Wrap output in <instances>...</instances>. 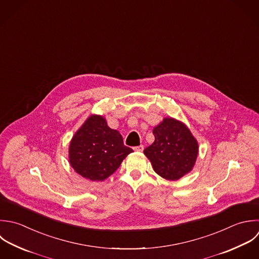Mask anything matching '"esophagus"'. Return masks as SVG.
Masks as SVG:
<instances>
[{
    "label": "esophagus",
    "mask_w": 259,
    "mask_h": 259,
    "mask_svg": "<svg viewBox=\"0 0 259 259\" xmlns=\"http://www.w3.org/2000/svg\"><path fill=\"white\" fill-rule=\"evenodd\" d=\"M133 149H134L135 151H137V152H142V151H143V149H144V147H143V145H139V146L134 147Z\"/></svg>",
    "instance_id": "1"
}]
</instances>
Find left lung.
Masks as SVG:
<instances>
[{
	"label": "left lung",
	"mask_w": 259,
	"mask_h": 259,
	"mask_svg": "<svg viewBox=\"0 0 259 259\" xmlns=\"http://www.w3.org/2000/svg\"><path fill=\"white\" fill-rule=\"evenodd\" d=\"M154 142L144 149L154 171L167 181H178L191 172L199 154V143L188 126L166 117L153 128Z\"/></svg>",
	"instance_id": "obj_1"
}]
</instances>
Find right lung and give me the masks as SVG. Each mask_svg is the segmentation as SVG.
<instances>
[{
	"mask_svg": "<svg viewBox=\"0 0 259 259\" xmlns=\"http://www.w3.org/2000/svg\"><path fill=\"white\" fill-rule=\"evenodd\" d=\"M119 131L108 126L102 115H91L72 136L68 147L70 166L80 177L103 182L112 176L128 154Z\"/></svg>",
	"mask_w": 259,
	"mask_h": 259,
	"instance_id": "right-lung-1",
	"label": "right lung"
}]
</instances>
